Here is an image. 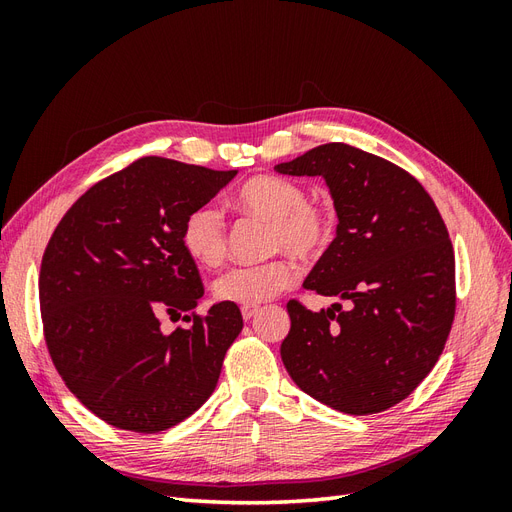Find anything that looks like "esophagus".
Returning a JSON list of instances; mask_svg holds the SVG:
<instances>
[{"instance_id": "obj_1", "label": "esophagus", "mask_w": 512, "mask_h": 512, "mask_svg": "<svg viewBox=\"0 0 512 512\" xmlns=\"http://www.w3.org/2000/svg\"><path fill=\"white\" fill-rule=\"evenodd\" d=\"M241 314H243V318H245V320H250V318H254V316L258 314V307H256V305H252V307H243V309H241Z\"/></svg>"}]
</instances>
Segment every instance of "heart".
Here are the masks:
<instances>
[{
    "label": "heart",
    "mask_w": 512,
    "mask_h": 512,
    "mask_svg": "<svg viewBox=\"0 0 512 512\" xmlns=\"http://www.w3.org/2000/svg\"><path fill=\"white\" fill-rule=\"evenodd\" d=\"M239 209L271 220V250H286L303 260L318 258L333 241L335 220L331 211L307 203V192L290 179L260 175L245 181L235 194ZM181 243L192 260L203 267H218L226 256V226L218 207L200 205L183 222ZM299 277L288 258H273L260 265H239L220 275L213 294L224 303L243 307L260 305Z\"/></svg>",
    "instance_id": "1"
}]
</instances>
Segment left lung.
I'll use <instances>...</instances> for the list:
<instances>
[{"label":"left lung","mask_w":512,"mask_h":512,"mask_svg":"<svg viewBox=\"0 0 512 512\" xmlns=\"http://www.w3.org/2000/svg\"><path fill=\"white\" fill-rule=\"evenodd\" d=\"M275 170L327 181L337 235L303 288L350 301L320 312L288 301L286 371L333 410H389L427 378L453 327L455 254L442 215L404 168L344 143Z\"/></svg>","instance_id":"8db88e82"}]
</instances>
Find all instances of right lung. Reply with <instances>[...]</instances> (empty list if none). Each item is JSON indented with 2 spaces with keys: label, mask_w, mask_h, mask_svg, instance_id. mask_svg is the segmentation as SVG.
<instances>
[{
  "label": "right lung",
  "mask_w": 512,
  "mask_h": 512,
  "mask_svg": "<svg viewBox=\"0 0 512 512\" xmlns=\"http://www.w3.org/2000/svg\"><path fill=\"white\" fill-rule=\"evenodd\" d=\"M235 175L141 158L91 185L57 224L38 282L46 348L72 395L104 423L164 431L218 384L243 318L224 301L194 314L205 288L181 230ZM162 315L189 324L164 336Z\"/></svg>",
  "instance_id": "add662e5"
}]
</instances>
